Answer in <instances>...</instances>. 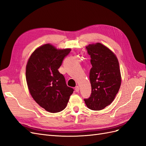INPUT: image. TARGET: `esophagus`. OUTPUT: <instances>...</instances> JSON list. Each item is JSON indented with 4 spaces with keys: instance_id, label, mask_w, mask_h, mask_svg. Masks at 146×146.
Here are the masks:
<instances>
[{
    "instance_id": "34e87169",
    "label": "esophagus",
    "mask_w": 146,
    "mask_h": 146,
    "mask_svg": "<svg viewBox=\"0 0 146 146\" xmlns=\"http://www.w3.org/2000/svg\"><path fill=\"white\" fill-rule=\"evenodd\" d=\"M75 90H76L77 92H78L79 91V86H77L75 87Z\"/></svg>"
}]
</instances>
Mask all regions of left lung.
<instances>
[{
  "mask_svg": "<svg viewBox=\"0 0 146 146\" xmlns=\"http://www.w3.org/2000/svg\"><path fill=\"white\" fill-rule=\"evenodd\" d=\"M86 47L91 58V94L84 100L88 108L99 111L112 103L120 88L121 75L119 61L109 48L100 42L90 44Z\"/></svg>",
  "mask_w": 146,
  "mask_h": 146,
  "instance_id": "8db88e82",
  "label": "left lung"
}]
</instances>
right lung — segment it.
<instances>
[{
    "label": "right lung",
    "instance_id": "right-lung-1",
    "mask_svg": "<svg viewBox=\"0 0 146 146\" xmlns=\"http://www.w3.org/2000/svg\"><path fill=\"white\" fill-rule=\"evenodd\" d=\"M70 48L59 49L50 44L39 46L26 65V81L35 101L50 113L63 110L74 90L67 86L58 69Z\"/></svg>",
    "mask_w": 146,
    "mask_h": 146
}]
</instances>
